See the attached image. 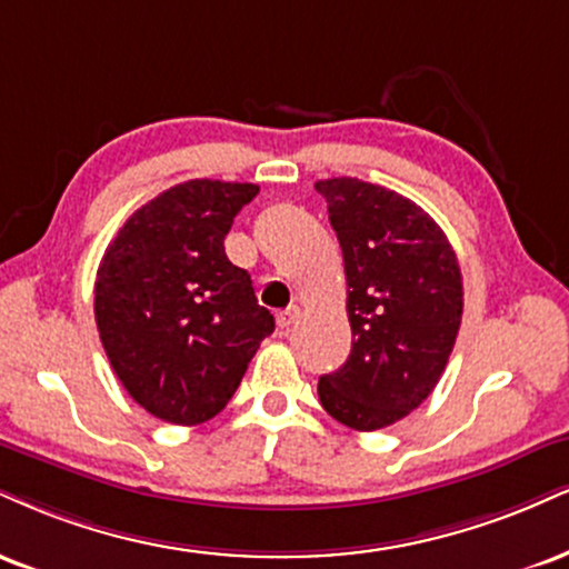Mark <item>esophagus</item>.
Wrapping results in <instances>:
<instances>
[{
  "mask_svg": "<svg viewBox=\"0 0 569 569\" xmlns=\"http://www.w3.org/2000/svg\"><path fill=\"white\" fill-rule=\"evenodd\" d=\"M299 315H302V310H299L297 305L286 307L283 312H278V328H283V331H289V328L299 320Z\"/></svg>",
  "mask_w": 569,
  "mask_h": 569,
  "instance_id": "obj_1",
  "label": "esophagus"
}]
</instances>
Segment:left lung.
<instances>
[{
  "label": "left lung",
  "mask_w": 569,
  "mask_h": 569,
  "mask_svg": "<svg viewBox=\"0 0 569 569\" xmlns=\"http://www.w3.org/2000/svg\"><path fill=\"white\" fill-rule=\"evenodd\" d=\"M326 198L347 276L352 350L320 376V406L345 427L373 432L432 395L463 312L461 267L421 207L358 177L315 182Z\"/></svg>",
  "instance_id": "obj_1"
}]
</instances>
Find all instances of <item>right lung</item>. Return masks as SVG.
<instances>
[{"label":"right lung","instance_id":"add662e5","mask_svg":"<svg viewBox=\"0 0 569 569\" xmlns=\"http://www.w3.org/2000/svg\"><path fill=\"white\" fill-rule=\"evenodd\" d=\"M257 193L251 182H180L137 209L102 254L100 341L129 397L156 419H214L276 331L249 272L224 254L232 219Z\"/></svg>","mask_w":569,"mask_h":569}]
</instances>
